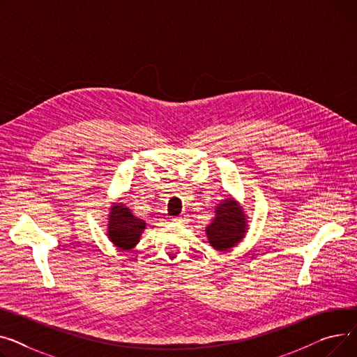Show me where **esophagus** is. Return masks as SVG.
I'll list each match as a JSON object with an SVG mask.
<instances>
[{
  "instance_id": "obj_1",
  "label": "esophagus",
  "mask_w": 357,
  "mask_h": 357,
  "mask_svg": "<svg viewBox=\"0 0 357 357\" xmlns=\"http://www.w3.org/2000/svg\"><path fill=\"white\" fill-rule=\"evenodd\" d=\"M174 223H178V225H183V223H185L187 220H188V218H187V215H180V216H176V218H173L172 219Z\"/></svg>"
}]
</instances>
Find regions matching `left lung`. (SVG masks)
Listing matches in <instances>:
<instances>
[{
  "label": "left lung",
  "mask_w": 357,
  "mask_h": 357,
  "mask_svg": "<svg viewBox=\"0 0 357 357\" xmlns=\"http://www.w3.org/2000/svg\"><path fill=\"white\" fill-rule=\"evenodd\" d=\"M216 216L206 227L207 241L218 250H227L236 246L248 230L246 216L242 207L234 199L222 200L216 206Z\"/></svg>",
  "instance_id": "1"
}]
</instances>
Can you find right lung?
<instances>
[{
	"instance_id": "obj_1",
	"label": "right lung",
	"mask_w": 357,
	"mask_h": 357,
	"mask_svg": "<svg viewBox=\"0 0 357 357\" xmlns=\"http://www.w3.org/2000/svg\"><path fill=\"white\" fill-rule=\"evenodd\" d=\"M144 229L145 222L134 216L125 204L115 203L111 207L107 235L116 248L122 250L132 249L139 242Z\"/></svg>"
}]
</instances>
